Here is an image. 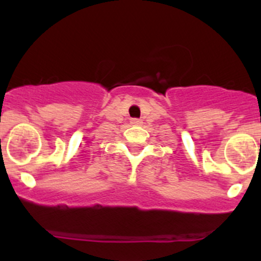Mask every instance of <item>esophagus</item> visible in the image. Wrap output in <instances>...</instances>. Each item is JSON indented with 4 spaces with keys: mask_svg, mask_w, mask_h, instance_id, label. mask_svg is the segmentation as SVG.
Listing matches in <instances>:
<instances>
[{
    "mask_svg": "<svg viewBox=\"0 0 261 261\" xmlns=\"http://www.w3.org/2000/svg\"><path fill=\"white\" fill-rule=\"evenodd\" d=\"M131 125H141L142 124V121L139 120V119H131Z\"/></svg>",
    "mask_w": 261,
    "mask_h": 261,
    "instance_id": "1",
    "label": "esophagus"
}]
</instances>
